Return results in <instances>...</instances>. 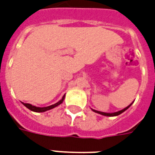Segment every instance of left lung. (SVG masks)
<instances>
[{"instance_id":"obj_1","label":"left lung","mask_w":155,"mask_h":155,"mask_svg":"<svg viewBox=\"0 0 155 155\" xmlns=\"http://www.w3.org/2000/svg\"><path fill=\"white\" fill-rule=\"evenodd\" d=\"M133 104V103H132ZM132 104H129L128 107H126V108H124L123 110H119V111H116V112H113V113H106V112H102V111H98V110H93V109H91L92 110V111H94V112H96V113H97V114H100V115H103V116H119L120 114H122V113H123L125 110H127L132 105Z\"/></svg>"}]
</instances>
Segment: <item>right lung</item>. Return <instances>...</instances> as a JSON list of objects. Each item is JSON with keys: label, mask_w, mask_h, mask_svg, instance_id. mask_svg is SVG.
<instances>
[{"label": "right lung", "mask_w": 155, "mask_h": 155, "mask_svg": "<svg viewBox=\"0 0 155 155\" xmlns=\"http://www.w3.org/2000/svg\"><path fill=\"white\" fill-rule=\"evenodd\" d=\"M64 95L63 96L62 99L59 100L58 103L52 104V105H50V106H47V107H36V106H33V105L30 104H24V103H22V104H23L24 106H26L27 109H29V110H32L33 112H39H39H45V111H47V110H50L57 107V106H58L59 104H61L64 102Z\"/></svg>", "instance_id": "1"}]
</instances>
